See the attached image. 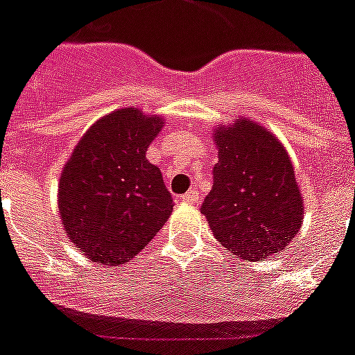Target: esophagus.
Segmentation results:
<instances>
[{
    "mask_svg": "<svg viewBox=\"0 0 355 355\" xmlns=\"http://www.w3.org/2000/svg\"><path fill=\"white\" fill-rule=\"evenodd\" d=\"M181 201H184V203H198V201H199V192L196 189L189 190L187 194L181 196Z\"/></svg>",
    "mask_w": 355,
    "mask_h": 355,
    "instance_id": "34e87169",
    "label": "esophagus"
}]
</instances>
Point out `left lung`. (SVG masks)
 <instances>
[{
    "label": "left lung",
    "mask_w": 355,
    "mask_h": 355,
    "mask_svg": "<svg viewBox=\"0 0 355 355\" xmlns=\"http://www.w3.org/2000/svg\"><path fill=\"white\" fill-rule=\"evenodd\" d=\"M219 161L201 205L210 230L241 259L281 252L301 228L303 199L288 154L270 132L241 119L216 134Z\"/></svg>",
    "instance_id": "left-lung-1"
}]
</instances>
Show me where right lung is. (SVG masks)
<instances>
[{
    "label": "right lung",
    "instance_id": "right-lung-1",
    "mask_svg": "<svg viewBox=\"0 0 355 355\" xmlns=\"http://www.w3.org/2000/svg\"><path fill=\"white\" fill-rule=\"evenodd\" d=\"M159 118L121 108L89 128L60 180V212L69 239L98 265L127 263L154 239L174 207L146 148Z\"/></svg>",
    "mask_w": 355,
    "mask_h": 355
}]
</instances>
